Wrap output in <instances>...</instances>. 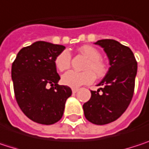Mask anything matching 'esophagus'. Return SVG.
Listing matches in <instances>:
<instances>
[{
	"instance_id": "1",
	"label": "esophagus",
	"mask_w": 149,
	"mask_h": 149,
	"mask_svg": "<svg viewBox=\"0 0 149 149\" xmlns=\"http://www.w3.org/2000/svg\"><path fill=\"white\" fill-rule=\"evenodd\" d=\"M77 91H78V89H72V93H76V92H77Z\"/></svg>"
}]
</instances>
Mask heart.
Listing matches in <instances>:
<instances>
[{
    "label": "heart",
    "mask_w": 149,
    "mask_h": 149,
    "mask_svg": "<svg viewBox=\"0 0 149 149\" xmlns=\"http://www.w3.org/2000/svg\"><path fill=\"white\" fill-rule=\"evenodd\" d=\"M87 61L84 65V72H77L71 71L63 75L62 83L72 88H77L84 84H89L95 79V76L102 77L107 72V66L101 59L100 52L91 45H83L78 49ZM71 54L67 51L60 52L54 60L56 68L59 72H65L71 67Z\"/></svg>",
    "instance_id": "b5f03b06"
}]
</instances>
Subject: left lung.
<instances>
[{"instance_id": "left-lung-1", "label": "left lung", "mask_w": 149, "mask_h": 149, "mask_svg": "<svg viewBox=\"0 0 149 149\" xmlns=\"http://www.w3.org/2000/svg\"><path fill=\"white\" fill-rule=\"evenodd\" d=\"M95 44L104 48L110 67L97 91L83 105L85 118L97 125L118 119L130 104L134 90L137 62L130 47L114 40H101Z\"/></svg>"}]
</instances>
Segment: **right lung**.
Wrapping results in <instances>:
<instances>
[{"label": "right lung", "instance_id": "1", "mask_svg": "<svg viewBox=\"0 0 149 149\" xmlns=\"http://www.w3.org/2000/svg\"><path fill=\"white\" fill-rule=\"evenodd\" d=\"M65 46L37 41L23 47L12 65L15 99L22 112L32 121L51 125L58 122L65 104L72 95L60 79L54 64L55 58Z\"/></svg>", "mask_w": 149, "mask_h": 149}]
</instances>
